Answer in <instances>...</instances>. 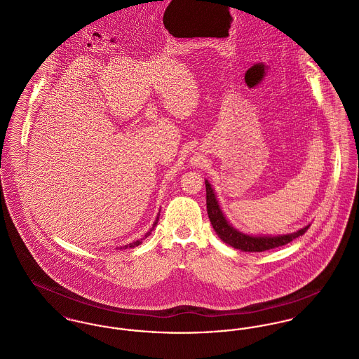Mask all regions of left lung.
I'll use <instances>...</instances> for the list:
<instances>
[{
    "label": "left lung",
    "mask_w": 359,
    "mask_h": 359,
    "mask_svg": "<svg viewBox=\"0 0 359 359\" xmlns=\"http://www.w3.org/2000/svg\"><path fill=\"white\" fill-rule=\"evenodd\" d=\"M205 184H206V208H208L210 222L221 241L229 245L231 248L248 251V252H259V251L271 250L278 246H284L292 242L294 239H297L298 236L304 235L310 226V224L304 225V228L298 229L297 232L287 233V235H251V233L242 232L226 220L225 215L221 210L219 199L216 196L212 184L208 180H205Z\"/></svg>",
    "instance_id": "left-lung-1"
}]
</instances>
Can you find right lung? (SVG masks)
<instances>
[{
  "label": "right lung",
  "instance_id": "add662e5",
  "mask_svg": "<svg viewBox=\"0 0 359 359\" xmlns=\"http://www.w3.org/2000/svg\"><path fill=\"white\" fill-rule=\"evenodd\" d=\"M158 216H160V215H157V219H156V221H154L153 226H151V228H150V229H149V231H147V232H146V233H144V235H143L140 239H138V241H134V242H131V243H128V245H126V246H120V250H121V248H137V246H139V245H140V243H142V242H143V241H144V239H146V238H147V236L151 233V231L156 228V225H157V222H158V219H160Z\"/></svg>",
  "mask_w": 359,
  "mask_h": 359
}]
</instances>
